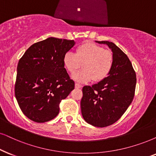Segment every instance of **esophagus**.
I'll use <instances>...</instances> for the list:
<instances>
[{"instance_id":"34e87169","label":"esophagus","mask_w":156,"mask_h":156,"mask_svg":"<svg viewBox=\"0 0 156 156\" xmlns=\"http://www.w3.org/2000/svg\"><path fill=\"white\" fill-rule=\"evenodd\" d=\"M75 87H76V88H82V86L78 83H76L75 84Z\"/></svg>"}]
</instances>
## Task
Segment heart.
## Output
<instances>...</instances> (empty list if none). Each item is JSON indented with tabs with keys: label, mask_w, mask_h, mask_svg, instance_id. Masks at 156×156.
Returning a JSON list of instances; mask_svg holds the SVG:
<instances>
[{
	"label": "heart",
	"mask_w": 156,
	"mask_h": 156,
	"mask_svg": "<svg viewBox=\"0 0 156 156\" xmlns=\"http://www.w3.org/2000/svg\"><path fill=\"white\" fill-rule=\"evenodd\" d=\"M113 62V55L110 51L91 42L78 46L76 54L66 52L62 58L64 67L70 74L77 71L82 64L83 69L73 76V79L79 83L104 80L111 72Z\"/></svg>",
	"instance_id": "1"
}]
</instances>
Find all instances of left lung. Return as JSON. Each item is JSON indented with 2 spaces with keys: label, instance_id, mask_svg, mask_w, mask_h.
<instances>
[{
  "label": "left lung",
  "instance_id": "obj_1",
  "mask_svg": "<svg viewBox=\"0 0 156 156\" xmlns=\"http://www.w3.org/2000/svg\"><path fill=\"white\" fill-rule=\"evenodd\" d=\"M96 42L108 45L111 49L113 66L105 79L83 88L80 108L87 123L104 127L117 122L130 105L137 79L130 60L117 45L108 41Z\"/></svg>",
  "mask_w": 156,
  "mask_h": 156
}]
</instances>
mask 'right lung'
<instances>
[{
  "label": "right lung",
  "mask_w": 156,
  "mask_h": 156,
  "mask_svg": "<svg viewBox=\"0 0 156 156\" xmlns=\"http://www.w3.org/2000/svg\"><path fill=\"white\" fill-rule=\"evenodd\" d=\"M75 44L74 40L50 37L31 45L19 60L15 96L29 119L42 123L54 119L60 101L74 89L62 58Z\"/></svg>",
  "instance_id": "obj_1"
}]
</instances>
